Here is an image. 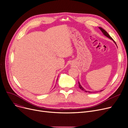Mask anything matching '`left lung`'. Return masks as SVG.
I'll list each match as a JSON object with an SVG mask.
<instances>
[{"mask_svg": "<svg viewBox=\"0 0 128 128\" xmlns=\"http://www.w3.org/2000/svg\"><path fill=\"white\" fill-rule=\"evenodd\" d=\"M99 28L100 30L102 31V32L104 34V35L105 36H106V37H107L108 38H109L111 39L114 42H115V43L116 44V42H115V41H114V40L112 39V38L110 36V35L108 34V33L107 32H106V30H105L104 29H103V28ZM78 84H79V88H80V89H81V90H82V91H84V92H89V93H91V92H90V91H87L85 90L82 88V86L81 85H80V83H79V82H78Z\"/></svg>", "mask_w": 128, "mask_h": 128, "instance_id": "left-lung-1", "label": "left lung"}]
</instances>
